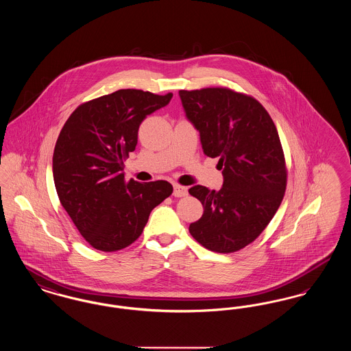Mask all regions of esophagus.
I'll return each instance as SVG.
<instances>
[{
	"label": "esophagus",
	"mask_w": 351,
	"mask_h": 351,
	"mask_svg": "<svg viewBox=\"0 0 351 351\" xmlns=\"http://www.w3.org/2000/svg\"><path fill=\"white\" fill-rule=\"evenodd\" d=\"M186 193H188L186 186L179 185V184H175V185H173V196H175V197H183Z\"/></svg>",
	"instance_id": "1"
}]
</instances>
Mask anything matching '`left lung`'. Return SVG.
<instances>
[{
    "mask_svg": "<svg viewBox=\"0 0 351 351\" xmlns=\"http://www.w3.org/2000/svg\"><path fill=\"white\" fill-rule=\"evenodd\" d=\"M179 96L204 154L219 159L223 175L219 191L189 189L204 206L189 233L208 250H241L266 229L283 200L287 167L276 126L259 101L229 88L179 90Z\"/></svg>",
    "mask_w": 351,
    "mask_h": 351,
    "instance_id": "obj_1",
    "label": "left lung"
}]
</instances>
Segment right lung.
I'll return each instance as SVG.
<instances>
[{"mask_svg":"<svg viewBox=\"0 0 351 351\" xmlns=\"http://www.w3.org/2000/svg\"><path fill=\"white\" fill-rule=\"evenodd\" d=\"M171 99L172 93L119 89L77 106L58 136L52 172L59 200L96 250L132 245L151 210L173 191L166 180L126 182L122 172L123 160L135 150L139 125Z\"/></svg>","mask_w":351,"mask_h":351,"instance_id":"right-lung-1","label":"right lung"}]
</instances>
